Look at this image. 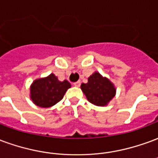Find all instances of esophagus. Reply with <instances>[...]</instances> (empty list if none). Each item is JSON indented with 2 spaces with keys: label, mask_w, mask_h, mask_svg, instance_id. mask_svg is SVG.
<instances>
[{
  "label": "esophagus",
  "mask_w": 158,
  "mask_h": 158,
  "mask_svg": "<svg viewBox=\"0 0 158 158\" xmlns=\"http://www.w3.org/2000/svg\"><path fill=\"white\" fill-rule=\"evenodd\" d=\"M73 85L76 87H79L80 86V81H77V82L73 83Z\"/></svg>",
  "instance_id": "1"
}]
</instances>
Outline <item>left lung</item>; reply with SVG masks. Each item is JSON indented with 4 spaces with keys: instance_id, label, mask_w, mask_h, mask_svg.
<instances>
[{
    "instance_id": "obj_1",
    "label": "left lung",
    "mask_w": 158,
    "mask_h": 158,
    "mask_svg": "<svg viewBox=\"0 0 158 158\" xmlns=\"http://www.w3.org/2000/svg\"><path fill=\"white\" fill-rule=\"evenodd\" d=\"M81 90L87 100L97 106H106L115 96L116 89L110 79L95 72L86 84H81Z\"/></svg>"
}]
</instances>
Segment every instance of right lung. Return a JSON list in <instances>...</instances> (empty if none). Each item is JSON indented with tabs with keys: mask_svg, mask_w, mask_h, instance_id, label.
<instances>
[{
	"mask_svg": "<svg viewBox=\"0 0 158 158\" xmlns=\"http://www.w3.org/2000/svg\"><path fill=\"white\" fill-rule=\"evenodd\" d=\"M71 87L68 80L60 81L54 73L48 77L34 80L31 85V99L41 108H49L63 98L66 91Z\"/></svg>",
	"mask_w": 158,
	"mask_h": 158,
	"instance_id": "obj_1",
	"label": "right lung"
}]
</instances>
